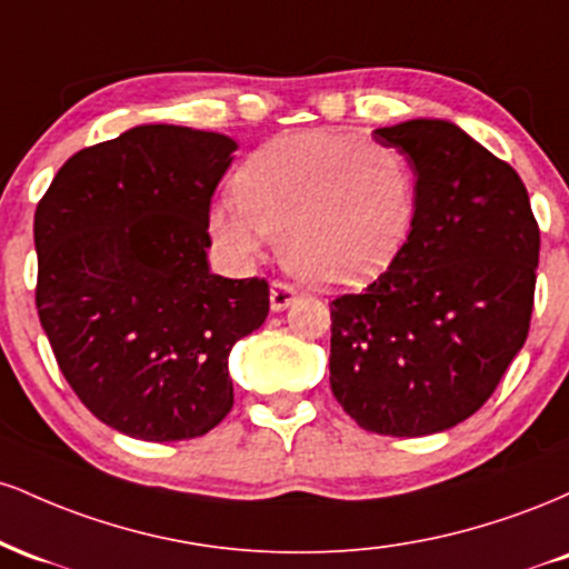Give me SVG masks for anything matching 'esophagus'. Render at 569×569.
<instances>
[{"instance_id":"esophagus-1","label":"esophagus","mask_w":569,"mask_h":569,"mask_svg":"<svg viewBox=\"0 0 569 569\" xmlns=\"http://www.w3.org/2000/svg\"><path fill=\"white\" fill-rule=\"evenodd\" d=\"M293 302H297V291H293L289 283H283V280H276V283L270 286V307H272V310L280 312Z\"/></svg>"}]
</instances>
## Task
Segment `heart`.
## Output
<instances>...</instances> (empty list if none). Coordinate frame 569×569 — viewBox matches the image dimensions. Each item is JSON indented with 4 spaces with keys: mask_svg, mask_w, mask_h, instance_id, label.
I'll use <instances>...</instances> for the list:
<instances>
[{
    "mask_svg": "<svg viewBox=\"0 0 569 569\" xmlns=\"http://www.w3.org/2000/svg\"><path fill=\"white\" fill-rule=\"evenodd\" d=\"M232 201L208 213V234L232 262H253L264 238L291 276L352 289L382 276L417 219L415 168L401 149L339 130L264 143L232 179Z\"/></svg>",
    "mask_w": 569,
    "mask_h": 569,
    "instance_id": "1",
    "label": "heart"
}]
</instances>
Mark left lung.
<instances>
[{
  "label": "left lung",
  "instance_id": "8db88e82",
  "mask_svg": "<svg viewBox=\"0 0 569 569\" xmlns=\"http://www.w3.org/2000/svg\"><path fill=\"white\" fill-rule=\"evenodd\" d=\"M407 154L417 219L398 259L331 302V390L380 436H428L495 393L530 331L540 230L508 162L447 120L377 128Z\"/></svg>",
  "mask_w": 569,
  "mask_h": 569
}]
</instances>
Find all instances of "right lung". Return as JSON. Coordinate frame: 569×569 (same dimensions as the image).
Listing matches in <instances>:
<instances>
[{
	"mask_svg": "<svg viewBox=\"0 0 569 569\" xmlns=\"http://www.w3.org/2000/svg\"><path fill=\"white\" fill-rule=\"evenodd\" d=\"M230 136L139 126L63 162L34 213L39 323L77 398L141 441L198 439L232 409V345L264 323V278L208 267Z\"/></svg>",
	"mask_w": 569,
	"mask_h": 569,
	"instance_id": "1",
	"label": "right lung"
}]
</instances>
